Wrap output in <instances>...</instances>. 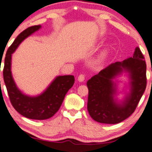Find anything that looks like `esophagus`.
Returning a JSON list of instances; mask_svg holds the SVG:
<instances>
[{
	"label": "esophagus",
	"instance_id": "obj_1",
	"mask_svg": "<svg viewBox=\"0 0 152 152\" xmlns=\"http://www.w3.org/2000/svg\"><path fill=\"white\" fill-rule=\"evenodd\" d=\"M85 75L84 74H80V75L78 76V80L79 81V82H83V81L85 80Z\"/></svg>",
	"mask_w": 152,
	"mask_h": 152
}]
</instances>
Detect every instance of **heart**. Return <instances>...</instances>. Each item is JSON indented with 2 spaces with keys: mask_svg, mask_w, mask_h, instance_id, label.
Masks as SVG:
<instances>
[{
  "mask_svg": "<svg viewBox=\"0 0 152 152\" xmlns=\"http://www.w3.org/2000/svg\"><path fill=\"white\" fill-rule=\"evenodd\" d=\"M105 54H106V52H102L101 54H100V56H99V58H98V61H102V59L104 58V56H105Z\"/></svg>",
  "mask_w": 152,
  "mask_h": 152,
  "instance_id": "obj_1",
  "label": "heart"
}]
</instances>
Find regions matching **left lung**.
<instances>
[{
	"instance_id": "1",
	"label": "left lung",
	"mask_w": 152,
	"mask_h": 152,
	"mask_svg": "<svg viewBox=\"0 0 152 152\" xmlns=\"http://www.w3.org/2000/svg\"><path fill=\"white\" fill-rule=\"evenodd\" d=\"M125 70L132 80L129 97L121 105L113 100L115 88L112 81L115 76ZM89 89L87 110L98 123L116 124L131 116L135 111L147 86L146 63L144 56L136 48L134 56L123 62L110 64L87 82Z\"/></svg>"
}]
</instances>
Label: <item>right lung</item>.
I'll return each mask as SVG.
<instances>
[{"instance_id": "obj_1", "label": "right lung", "mask_w": 152, "mask_h": 152, "mask_svg": "<svg viewBox=\"0 0 152 152\" xmlns=\"http://www.w3.org/2000/svg\"><path fill=\"white\" fill-rule=\"evenodd\" d=\"M40 27H29L17 36L6 53L3 71L4 81L12 106L22 116L34 120L48 119L54 116L61 107L66 94L74 83V76H58L42 94L36 97L23 94L16 87L11 72L12 54L23 40L38 30Z\"/></svg>"}]
</instances>
